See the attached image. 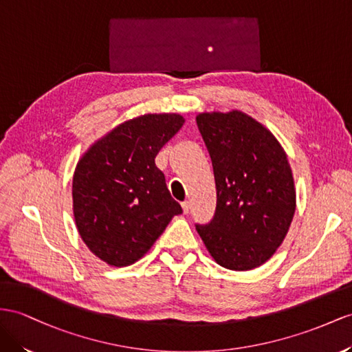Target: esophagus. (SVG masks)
<instances>
[{"mask_svg":"<svg viewBox=\"0 0 352 352\" xmlns=\"http://www.w3.org/2000/svg\"><path fill=\"white\" fill-rule=\"evenodd\" d=\"M182 206H183V212H184V214H187L188 211H190V204H188L187 201H184V202L182 204Z\"/></svg>","mask_w":352,"mask_h":352,"instance_id":"1","label":"esophagus"}]
</instances>
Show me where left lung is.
<instances>
[{"mask_svg": "<svg viewBox=\"0 0 352 352\" xmlns=\"http://www.w3.org/2000/svg\"><path fill=\"white\" fill-rule=\"evenodd\" d=\"M196 122L217 186L214 219L196 230L220 266H262L283 244L296 211L287 153L272 132L239 110L201 113Z\"/></svg>", "mask_w": 352, "mask_h": 352, "instance_id": "obj_1", "label": "left lung"}]
</instances>
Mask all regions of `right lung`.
<instances>
[{
    "mask_svg": "<svg viewBox=\"0 0 352 352\" xmlns=\"http://www.w3.org/2000/svg\"><path fill=\"white\" fill-rule=\"evenodd\" d=\"M183 123L175 113L142 114L117 124L80 157L73 177L76 226L107 265L138 262L183 212L155 162Z\"/></svg>",
    "mask_w": 352,
    "mask_h": 352,
    "instance_id": "add662e5",
    "label": "right lung"
}]
</instances>
